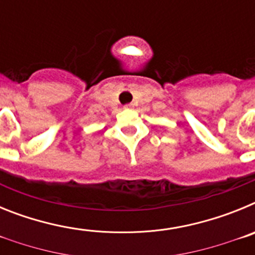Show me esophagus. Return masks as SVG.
<instances>
[{"mask_svg":"<svg viewBox=\"0 0 255 255\" xmlns=\"http://www.w3.org/2000/svg\"><path fill=\"white\" fill-rule=\"evenodd\" d=\"M124 107H125V108H131L132 105H131V103H128V105H125V106H124Z\"/></svg>","mask_w":255,"mask_h":255,"instance_id":"esophagus-1","label":"esophagus"}]
</instances>
